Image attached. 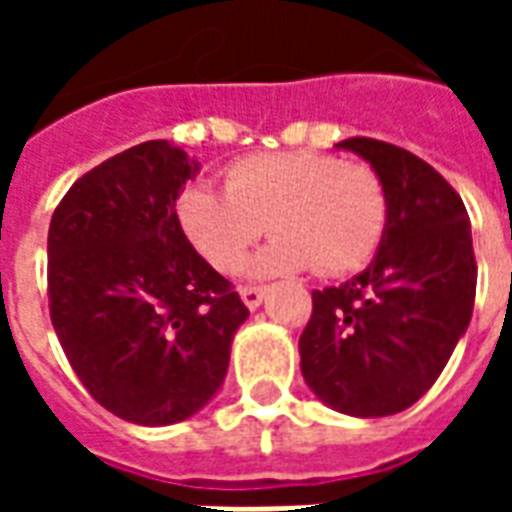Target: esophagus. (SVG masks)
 <instances>
[{
	"label": "esophagus",
	"instance_id": "34e87169",
	"mask_svg": "<svg viewBox=\"0 0 512 512\" xmlns=\"http://www.w3.org/2000/svg\"><path fill=\"white\" fill-rule=\"evenodd\" d=\"M241 299H244L249 310H257L263 304V299H266V288L263 285H244L241 288Z\"/></svg>",
	"mask_w": 512,
	"mask_h": 512
}]
</instances>
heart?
Returning <instances> with one entry per match:
<instances>
[{
    "label": "heart",
    "instance_id": "heart-1",
    "mask_svg": "<svg viewBox=\"0 0 512 512\" xmlns=\"http://www.w3.org/2000/svg\"><path fill=\"white\" fill-rule=\"evenodd\" d=\"M189 244L219 274H235L263 233L277 235L255 260L257 274L310 268L343 277L376 257L389 224L384 178L334 153H257L224 172V191L202 183L175 200Z\"/></svg>",
    "mask_w": 512,
    "mask_h": 512
}]
</instances>
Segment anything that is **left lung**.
Returning <instances> with one entry per match:
<instances>
[{
    "instance_id": "1",
    "label": "left lung",
    "mask_w": 512,
    "mask_h": 512,
    "mask_svg": "<svg viewBox=\"0 0 512 512\" xmlns=\"http://www.w3.org/2000/svg\"><path fill=\"white\" fill-rule=\"evenodd\" d=\"M337 147L378 169L389 224L359 277L312 290L301 373L334 411L386 417L428 392L472 321L477 260L469 213L458 191L403 147L370 136Z\"/></svg>"
}]
</instances>
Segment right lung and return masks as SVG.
I'll use <instances>...</instances> for the list:
<instances>
[{
    "mask_svg": "<svg viewBox=\"0 0 512 512\" xmlns=\"http://www.w3.org/2000/svg\"><path fill=\"white\" fill-rule=\"evenodd\" d=\"M197 172L150 139L73 183L49 224V312L84 389L115 417L172 425L222 386L246 304L175 219Z\"/></svg>",
    "mask_w": 512,
    "mask_h": 512,
    "instance_id": "1",
    "label": "right lung"
}]
</instances>
